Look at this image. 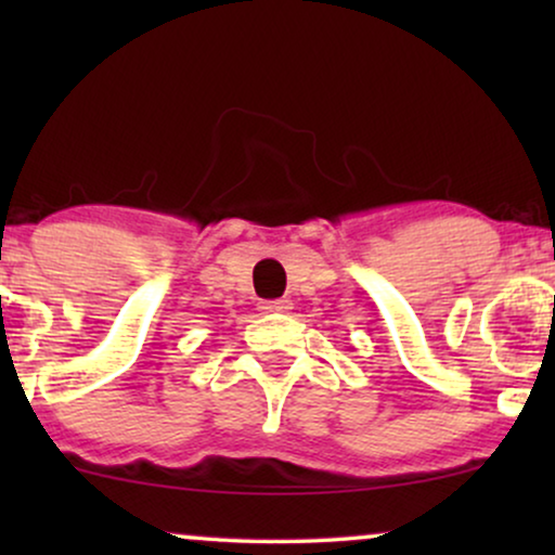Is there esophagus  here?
I'll return each instance as SVG.
<instances>
[{
	"label": "esophagus",
	"instance_id": "obj_1",
	"mask_svg": "<svg viewBox=\"0 0 555 555\" xmlns=\"http://www.w3.org/2000/svg\"><path fill=\"white\" fill-rule=\"evenodd\" d=\"M291 308V302L287 300H262L260 302V310L262 313H283V310Z\"/></svg>",
	"mask_w": 555,
	"mask_h": 555
}]
</instances>
